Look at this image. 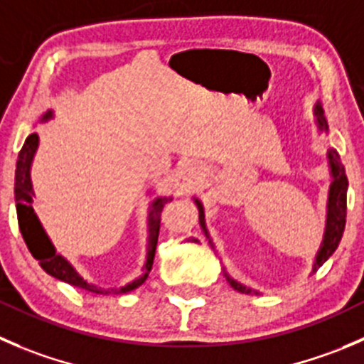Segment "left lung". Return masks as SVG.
I'll list each match as a JSON object with an SVG mask.
<instances>
[{"label":"left lung","instance_id":"obj_1","mask_svg":"<svg viewBox=\"0 0 364 364\" xmlns=\"http://www.w3.org/2000/svg\"><path fill=\"white\" fill-rule=\"evenodd\" d=\"M316 117H318V124L322 129H327V122L323 119L322 108L316 107ZM331 168H333L334 181L331 185V193H329V215H327V229H326V238H323V245L320 249L318 256H316V268L322 267L327 259L331 257V254L338 249V243H340L341 236H343L345 229V220H347V186L348 179L345 176V167L341 164L340 156H338L336 151H331ZM197 206H199V220L200 225L204 229V215H203V206H200L199 200H196ZM229 284L235 288L236 291H242V294H250V288L242 287L236 281L229 279Z\"/></svg>","mask_w":364,"mask_h":364}]
</instances>
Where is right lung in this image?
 I'll return each instance as SVG.
<instances>
[{
	"instance_id": "obj_1",
	"label": "right lung",
	"mask_w": 364,
	"mask_h": 364,
	"mask_svg": "<svg viewBox=\"0 0 364 364\" xmlns=\"http://www.w3.org/2000/svg\"><path fill=\"white\" fill-rule=\"evenodd\" d=\"M49 117V114L46 115ZM38 136L37 133H31L26 140H24L23 147L19 151V158H17V167H16V208H17V222H19L21 235H23L24 242H26L28 249H30L31 256L38 261L42 268L48 272L49 276L56 277V279L63 281V283H69L73 287L81 288V290L92 291V294H101L108 295L110 291L101 290V288L94 287V284H88L77 276L74 268L63 259L62 256L55 252L51 242L46 236L44 229H42L41 222L37 220V215H35L33 208H31V181H30V165L31 158H33L35 149H37ZM168 199H156L153 203V210L149 215V252H147V261H146V274H144L140 279L133 281V283L126 284L121 290H112L115 294H128V291L139 288L144 281L147 279V274L153 268V259H154V250H156L158 243V232H160V224H161V211L164 206L167 204Z\"/></svg>"
}]
</instances>
